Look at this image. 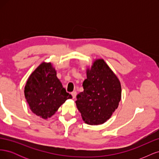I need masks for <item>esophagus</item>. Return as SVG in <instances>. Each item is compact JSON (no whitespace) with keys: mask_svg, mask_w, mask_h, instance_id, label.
Listing matches in <instances>:
<instances>
[{"mask_svg":"<svg viewBox=\"0 0 159 159\" xmlns=\"http://www.w3.org/2000/svg\"><path fill=\"white\" fill-rule=\"evenodd\" d=\"M71 95L72 97H73V98H75L76 97V95H77V92L76 91H73V92H71Z\"/></svg>","mask_w":159,"mask_h":159,"instance_id":"1","label":"esophagus"}]
</instances>
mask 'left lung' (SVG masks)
<instances>
[{"instance_id":"obj_1","label":"left lung","mask_w":159,"mask_h":159,"mask_svg":"<svg viewBox=\"0 0 159 159\" xmlns=\"http://www.w3.org/2000/svg\"><path fill=\"white\" fill-rule=\"evenodd\" d=\"M84 91L76 96V106L85 123L98 125L106 122L121 99V83L103 59L88 68Z\"/></svg>"}]
</instances>
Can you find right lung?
I'll list each match as a JSON object with an SVG mask.
<instances>
[{
	"mask_svg": "<svg viewBox=\"0 0 159 159\" xmlns=\"http://www.w3.org/2000/svg\"><path fill=\"white\" fill-rule=\"evenodd\" d=\"M25 95L32 111L43 119L51 117L72 96L66 92L50 62H42L28 78Z\"/></svg>",
	"mask_w": 159,
	"mask_h": 159,
	"instance_id": "right-lung-1",
	"label": "right lung"
}]
</instances>
